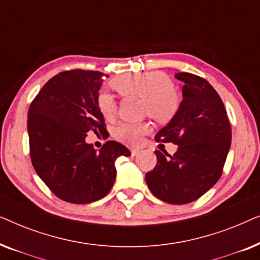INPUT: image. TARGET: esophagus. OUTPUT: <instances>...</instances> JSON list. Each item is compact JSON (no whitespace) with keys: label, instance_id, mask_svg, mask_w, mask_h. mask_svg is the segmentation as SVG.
Segmentation results:
<instances>
[{"label":"esophagus","instance_id":"obj_1","mask_svg":"<svg viewBox=\"0 0 260 260\" xmlns=\"http://www.w3.org/2000/svg\"><path fill=\"white\" fill-rule=\"evenodd\" d=\"M138 152H140V150H137V149H131V155L133 156H136Z\"/></svg>","mask_w":260,"mask_h":260}]
</instances>
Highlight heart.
Here are the masks:
<instances>
[{
  "label": "heart",
  "instance_id": "obj_1",
  "mask_svg": "<svg viewBox=\"0 0 260 260\" xmlns=\"http://www.w3.org/2000/svg\"><path fill=\"white\" fill-rule=\"evenodd\" d=\"M111 86L122 97L141 98L142 111L158 123H168L179 110V93L175 86L169 83L167 74L159 71L123 74L111 81ZM95 104L106 120L115 118L117 103L111 93L104 90L99 91ZM150 130L151 126L148 122L122 123L115 129V137L125 144L138 145L142 137Z\"/></svg>",
  "mask_w": 260,
  "mask_h": 260
}]
</instances>
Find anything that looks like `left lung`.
<instances>
[{
  "instance_id": "1",
  "label": "left lung",
  "mask_w": 260,
  "mask_h": 260,
  "mask_svg": "<svg viewBox=\"0 0 260 260\" xmlns=\"http://www.w3.org/2000/svg\"><path fill=\"white\" fill-rule=\"evenodd\" d=\"M182 81V102L176 115L155 140L177 145L172 155L156 150L157 163L145 174L149 189L159 200L184 205L198 200L218 182L232 140L223 103L211 84L191 73Z\"/></svg>"
}]
</instances>
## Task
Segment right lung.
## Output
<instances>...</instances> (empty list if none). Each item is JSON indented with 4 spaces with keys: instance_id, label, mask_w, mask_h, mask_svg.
<instances>
[{
    "instance_id": "right-lung-1",
    "label": "right lung",
    "mask_w": 260,
    "mask_h": 260,
    "mask_svg": "<svg viewBox=\"0 0 260 260\" xmlns=\"http://www.w3.org/2000/svg\"><path fill=\"white\" fill-rule=\"evenodd\" d=\"M103 76L98 71L60 72L44 85L28 110L35 172L56 197L71 204L104 198L115 183L116 159L131 155L118 142L108 141L99 151L85 142L88 131H106L95 104Z\"/></svg>"
}]
</instances>
